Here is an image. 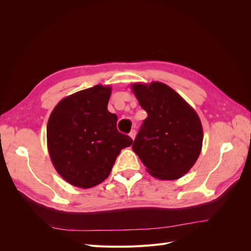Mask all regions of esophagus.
<instances>
[{"instance_id": "esophagus-1", "label": "esophagus", "mask_w": 251, "mask_h": 251, "mask_svg": "<svg viewBox=\"0 0 251 251\" xmlns=\"http://www.w3.org/2000/svg\"><path fill=\"white\" fill-rule=\"evenodd\" d=\"M130 137L134 140L135 139V137H136V131L135 130H132L131 131V133H130Z\"/></svg>"}]
</instances>
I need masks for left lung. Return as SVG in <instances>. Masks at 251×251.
<instances>
[{"label": "left lung", "instance_id": "1", "mask_svg": "<svg viewBox=\"0 0 251 251\" xmlns=\"http://www.w3.org/2000/svg\"><path fill=\"white\" fill-rule=\"evenodd\" d=\"M131 88L148 113L133 151L153 177L181 178L193 168L202 150L203 128L198 114L163 82H136Z\"/></svg>", "mask_w": 251, "mask_h": 251}]
</instances>
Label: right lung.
Here are the masks:
<instances>
[{
  "instance_id": "add662e5",
  "label": "right lung",
  "mask_w": 251,
  "mask_h": 251,
  "mask_svg": "<svg viewBox=\"0 0 251 251\" xmlns=\"http://www.w3.org/2000/svg\"><path fill=\"white\" fill-rule=\"evenodd\" d=\"M110 86L96 85L63 98L47 125V147L56 172L68 183L90 188L109 177L120 151L133 140L117 131L108 111Z\"/></svg>"
}]
</instances>
